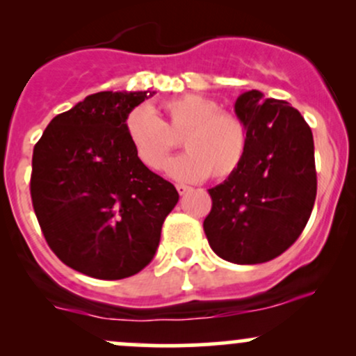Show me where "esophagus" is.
Masks as SVG:
<instances>
[{
	"label": "esophagus",
	"instance_id": "esophagus-1",
	"mask_svg": "<svg viewBox=\"0 0 356 356\" xmlns=\"http://www.w3.org/2000/svg\"><path fill=\"white\" fill-rule=\"evenodd\" d=\"M175 189H177L179 194L184 195V194H187V192L191 191V187L189 186H184V184H177V186H175Z\"/></svg>",
	"mask_w": 356,
	"mask_h": 356
}]
</instances>
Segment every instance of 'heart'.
I'll return each mask as SVG.
<instances>
[{
    "label": "heart",
    "mask_w": 356,
    "mask_h": 356,
    "mask_svg": "<svg viewBox=\"0 0 356 356\" xmlns=\"http://www.w3.org/2000/svg\"><path fill=\"white\" fill-rule=\"evenodd\" d=\"M161 118L149 107H136L125 117V134L138 161L159 169L174 149L175 138L187 152L165 162L164 170L177 181L197 182L211 174L226 179L246 157L249 136L244 122L207 97L186 93L162 102Z\"/></svg>",
    "instance_id": "1"
}]
</instances>
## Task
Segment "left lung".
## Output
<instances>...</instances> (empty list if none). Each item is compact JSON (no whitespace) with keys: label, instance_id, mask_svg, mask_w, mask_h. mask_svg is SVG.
I'll use <instances>...</instances> for the list:
<instances>
[{"label":"left lung","instance_id":"1","mask_svg":"<svg viewBox=\"0 0 356 356\" xmlns=\"http://www.w3.org/2000/svg\"><path fill=\"white\" fill-rule=\"evenodd\" d=\"M234 112L248 129L243 164L209 189L204 231L212 251L236 264L275 259L303 232L316 199L313 134L288 102L259 90L238 97Z\"/></svg>","mask_w":356,"mask_h":356}]
</instances>
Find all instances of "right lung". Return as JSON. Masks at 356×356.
<instances>
[{"mask_svg": "<svg viewBox=\"0 0 356 356\" xmlns=\"http://www.w3.org/2000/svg\"><path fill=\"white\" fill-rule=\"evenodd\" d=\"M155 92H99L56 115L33 149L31 201L51 251L97 280H124L154 259L175 187L147 169L125 134Z\"/></svg>", "mask_w": 356, "mask_h": 356, "instance_id": "obj_1", "label": "right lung"}]
</instances>
